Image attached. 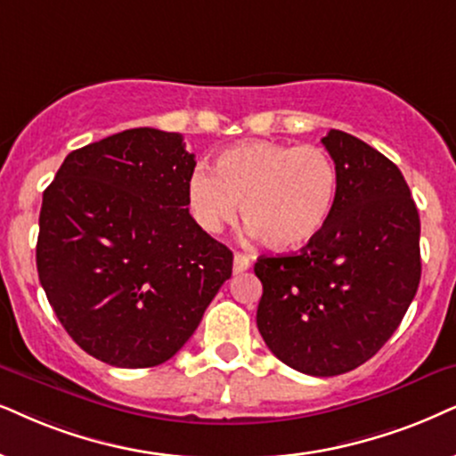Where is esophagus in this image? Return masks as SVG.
Here are the masks:
<instances>
[{"label":"esophagus","mask_w":456,"mask_h":456,"mask_svg":"<svg viewBox=\"0 0 456 456\" xmlns=\"http://www.w3.org/2000/svg\"><path fill=\"white\" fill-rule=\"evenodd\" d=\"M246 269H250V258L241 252H235L233 256V273H244Z\"/></svg>","instance_id":"1"}]
</instances>
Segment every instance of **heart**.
I'll use <instances>...</instances> for the list:
<instances>
[{"label":"heart","instance_id":"obj_1","mask_svg":"<svg viewBox=\"0 0 456 456\" xmlns=\"http://www.w3.org/2000/svg\"><path fill=\"white\" fill-rule=\"evenodd\" d=\"M338 170L330 153L314 145L250 141L223 149L212 172L198 166L187 178V204L206 233L241 221L271 250H301L330 223Z\"/></svg>","mask_w":456,"mask_h":456}]
</instances>
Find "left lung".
<instances>
[{
	"label": "left lung",
	"mask_w": 456,
	"mask_h": 456,
	"mask_svg": "<svg viewBox=\"0 0 456 456\" xmlns=\"http://www.w3.org/2000/svg\"><path fill=\"white\" fill-rule=\"evenodd\" d=\"M338 170L330 223L298 255L261 256L256 326L311 377L362 366L400 326L420 280V221L394 161L341 130L322 138Z\"/></svg>",
	"instance_id": "8db88e82"
}]
</instances>
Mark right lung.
<instances>
[{
    "label": "right lung",
    "instance_id": "add662e5",
    "mask_svg": "<svg viewBox=\"0 0 456 456\" xmlns=\"http://www.w3.org/2000/svg\"><path fill=\"white\" fill-rule=\"evenodd\" d=\"M183 136L132 128L75 149L44 191L37 273L69 337L96 360H170L232 278L233 252L187 208Z\"/></svg>",
    "mask_w": 456,
    "mask_h": 456
}]
</instances>
